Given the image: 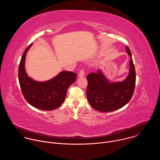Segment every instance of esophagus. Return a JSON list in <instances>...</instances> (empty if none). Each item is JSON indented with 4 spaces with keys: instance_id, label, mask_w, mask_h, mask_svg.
I'll list each match as a JSON object with an SVG mask.
<instances>
[{
    "instance_id": "34e87169",
    "label": "esophagus",
    "mask_w": 160,
    "mask_h": 160,
    "mask_svg": "<svg viewBox=\"0 0 160 160\" xmlns=\"http://www.w3.org/2000/svg\"><path fill=\"white\" fill-rule=\"evenodd\" d=\"M84 74H85V71L83 69H81L79 72V73H78V76L79 77H82L84 76Z\"/></svg>"
}]
</instances>
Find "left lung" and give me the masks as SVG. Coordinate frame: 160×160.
Masks as SVG:
<instances>
[{
    "label": "left lung",
    "mask_w": 160,
    "mask_h": 160,
    "mask_svg": "<svg viewBox=\"0 0 160 160\" xmlns=\"http://www.w3.org/2000/svg\"><path fill=\"white\" fill-rule=\"evenodd\" d=\"M130 61L129 74L123 82L110 83L99 70L87 76V98L92 108L101 112H110L120 109L131 99L135 87L136 73L132 54L126 46Z\"/></svg>",
    "instance_id": "8db88e82"
}]
</instances>
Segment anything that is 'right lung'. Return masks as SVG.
I'll return each instance as SVG.
<instances>
[{"mask_svg": "<svg viewBox=\"0 0 160 160\" xmlns=\"http://www.w3.org/2000/svg\"><path fill=\"white\" fill-rule=\"evenodd\" d=\"M32 45L25 50L19 65L18 78L21 92L32 106L42 110H53L63 103L68 88L75 82L77 75L73 72L63 71L46 82H37L30 78L25 69V62L27 52Z\"/></svg>", "mask_w": 160, "mask_h": 160, "instance_id": "obj_1", "label": "right lung"}]
</instances>
